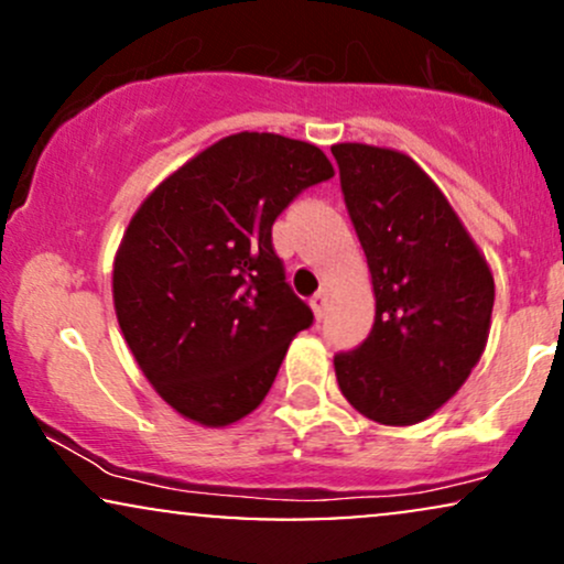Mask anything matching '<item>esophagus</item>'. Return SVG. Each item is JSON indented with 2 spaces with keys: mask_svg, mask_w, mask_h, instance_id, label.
Returning a JSON list of instances; mask_svg holds the SVG:
<instances>
[{
  "mask_svg": "<svg viewBox=\"0 0 564 564\" xmlns=\"http://www.w3.org/2000/svg\"><path fill=\"white\" fill-rule=\"evenodd\" d=\"M310 304H313V310H315V318H326V313H328V291L326 289H321L318 294L313 296V300H310Z\"/></svg>",
  "mask_w": 564,
  "mask_h": 564,
  "instance_id": "obj_1",
  "label": "esophagus"
}]
</instances>
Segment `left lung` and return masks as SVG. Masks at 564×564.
I'll use <instances>...</instances> for the list:
<instances>
[{
    "mask_svg": "<svg viewBox=\"0 0 564 564\" xmlns=\"http://www.w3.org/2000/svg\"><path fill=\"white\" fill-rule=\"evenodd\" d=\"M332 153L377 296L368 339L334 355L336 381L371 422H424L480 360L494 275L448 198L411 156L364 142H339Z\"/></svg>",
    "mask_w": 564,
    "mask_h": 564,
    "instance_id": "8db88e82",
    "label": "left lung"
}]
</instances>
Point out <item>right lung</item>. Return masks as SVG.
Segmentation results:
<instances>
[{"instance_id": "right-lung-1", "label": "right lung", "mask_w": 564, "mask_h": 564, "mask_svg": "<svg viewBox=\"0 0 564 564\" xmlns=\"http://www.w3.org/2000/svg\"><path fill=\"white\" fill-rule=\"evenodd\" d=\"M334 177L310 142L238 132L151 193L121 238L113 304L134 360L174 411L228 426L262 403L313 310L291 291L273 223Z\"/></svg>"}]
</instances>
